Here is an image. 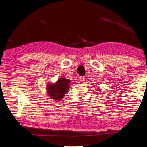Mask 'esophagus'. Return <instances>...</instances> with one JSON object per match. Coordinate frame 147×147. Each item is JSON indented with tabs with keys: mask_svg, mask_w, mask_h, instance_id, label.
<instances>
[{
	"mask_svg": "<svg viewBox=\"0 0 147 147\" xmlns=\"http://www.w3.org/2000/svg\"><path fill=\"white\" fill-rule=\"evenodd\" d=\"M80 80L81 81V82H84V80H85L84 77H80Z\"/></svg>",
	"mask_w": 147,
	"mask_h": 147,
	"instance_id": "esophagus-1",
	"label": "esophagus"
}]
</instances>
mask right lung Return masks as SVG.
I'll use <instances>...</instances> for the list:
<instances>
[{"label": "right lung", "instance_id": "add662e5", "mask_svg": "<svg viewBox=\"0 0 147 147\" xmlns=\"http://www.w3.org/2000/svg\"><path fill=\"white\" fill-rule=\"evenodd\" d=\"M70 80L65 78H60L58 82L54 84H50L47 86V90L49 95L52 99L60 100L65 96L69 88Z\"/></svg>", "mask_w": 147, "mask_h": 147}]
</instances>
